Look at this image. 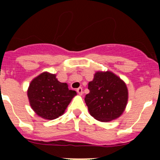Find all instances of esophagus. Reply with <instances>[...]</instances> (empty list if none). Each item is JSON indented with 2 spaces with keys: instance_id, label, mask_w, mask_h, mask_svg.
<instances>
[{
  "instance_id": "obj_1",
  "label": "esophagus",
  "mask_w": 160,
  "mask_h": 160,
  "mask_svg": "<svg viewBox=\"0 0 160 160\" xmlns=\"http://www.w3.org/2000/svg\"><path fill=\"white\" fill-rule=\"evenodd\" d=\"M77 93H78L80 95H82V94H83V88H77Z\"/></svg>"
}]
</instances>
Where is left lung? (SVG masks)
Returning a JSON list of instances; mask_svg holds the SVG:
<instances>
[{
	"label": "left lung",
	"mask_w": 160,
	"mask_h": 160,
	"mask_svg": "<svg viewBox=\"0 0 160 160\" xmlns=\"http://www.w3.org/2000/svg\"><path fill=\"white\" fill-rule=\"evenodd\" d=\"M84 101L90 115L100 122H110L122 114L128 103L125 82L111 71H98L88 83Z\"/></svg>",
	"instance_id": "8db88e82"
}]
</instances>
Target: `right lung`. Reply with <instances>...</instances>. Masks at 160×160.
Here are the masks:
<instances>
[{
  "label": "right lung",
  "instance_id": "right-lung-1",
  "mask_svg": "<svg viewBox=\"0 0 160 160\" xmlns=\"http://www.w3.org/2000/svg\"><path fill=\"white\" fill-rule=\"evenodd\" d=\"M28 98L32 110L39 117L53 120L65 112L77 92L56 79V74L44 72L34 78L28 89Z\"/></svg>",
  "mask_w": 160,
  "mask_h": 160
}]
</instances>
